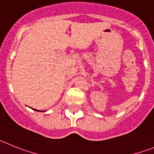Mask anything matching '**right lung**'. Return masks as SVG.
<instances>
[{
  "label": "right lung",
  "mask_w": 154,
  "mask_h": 154,
  "mask_svg": "<svg viewBox=\"0 0 154 154\" xmlns=\"http://www.w3.org/2000/svg\"><path fill=\"white\" fill-rule=\"evenodd\" d=\"M32 109H33V108H32ZM34 110H37V111H39V110H35V109H34Z\"/></svg>",
  "instance_id": "1"
}]
</instances>
